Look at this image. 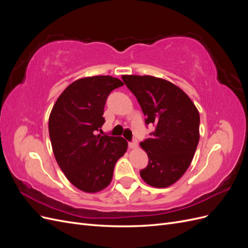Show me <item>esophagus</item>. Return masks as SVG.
<instances>
[{
	"instance_id": "34e87169",
	"label": "esophagus",
	"mask_w": 248,
	"mask_h": 248,
	"mask_svg": "<svg viewBox=\"0 0 248 248\" xmlns=\"http://www.w3.org/2000/svg\"><path fill=\"white\" fill-rule=\"evenodd\" d=\"M128 146H129L130 149H137L138 148V141L137 140H133V141L129 142Z\"/></svg>"
}]
</instances>
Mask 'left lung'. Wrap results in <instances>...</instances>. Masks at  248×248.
Returning a JSON list of instances; mask_svg holds the SVG:
<instances>
[{"mask_svg":"<svg viewBox=\"0 0 248 248\" xmlns=\"http://www.w3.org/2000/svg\"><path fill=\"white\" fill-rule=\"evenodd\" d=\"M146 116L154 124L151 137L140 142L149 163L140 170L144 181L166 188L181 178L193 159L200 140V114L182 89L151 76H122Z\"/></svg>","mask_w":248,"mask_h":248,"instance_id":"obj_1","label":"left lung"}]
</instances>
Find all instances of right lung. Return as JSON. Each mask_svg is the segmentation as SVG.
<instances>
[{"label":"right lung","instance_id":"right-lung-1","mask_svg":"<svg viewBox=\"0 0 248 248\" xmlns=\"http://www.w3.org/2000/svg\"><path fill=\"white\" fill-rule=\"evenodd\" d=\"M110 76L82 78L59 96L48 119L55 158L69 182L79 190L95 193L109 185L115 164L128 144L123 138L96 134L109 93L123 86Z\"/></svg>","mask_w":248,"mask_h":248}]
</instances>
